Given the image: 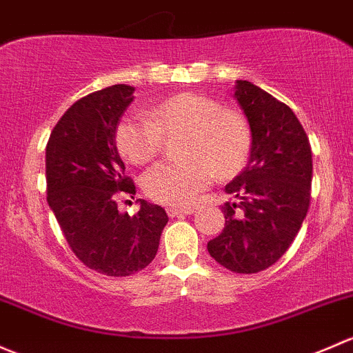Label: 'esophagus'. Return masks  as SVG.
Segmentation results:
<instances>
[{"instance_id": "34e87169", "label": "esophagus", "mask_w": 353, "mask_h": 353, "mask_svg": "<svg viewBox=\"0 0 353 353\" xmlns=\"http://www.w3.org/2000/svg\"><path fill=\"white\" fill-rule=\"evenodd\" d=\"M194 211H196V208H191V206H188V208H174V206L167 208V214H169L170 218L181 216V214H192Z\"/></svg>"}]
</instances>
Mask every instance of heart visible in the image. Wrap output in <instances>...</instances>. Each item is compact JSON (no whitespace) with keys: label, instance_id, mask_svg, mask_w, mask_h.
<instances>
[{"label":"heart","instance_id":"1","mask_svg":"<svg viewBox=\"0 0 353 353\" xmlns=\"http://www.w3.org/2000/svg\"><path fill=\"white\" fill-rule=\"evenodd\" d=\"M179 162H162L147 170L143 189L154 201L170 206L192 205L214 181L236 176L252 150V132L239 111L196 92L169 96L148 110V118L125 117L114 140L130 164L157 157L165 137H179Z\"/></svg>","mask_w":353,"mask_h":353}]
</instances>
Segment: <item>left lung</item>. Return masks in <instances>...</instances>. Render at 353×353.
Here are the masks:
<instances>
[{"label":"left lung","instance_id":"1","mask_svg":"<svg viewBox=\"0 0 353 353\" xmlns=\"http://www.w3.org/2000/svg\"><path fill=\"white\" fill-rule=\"evenodd\" d=\"M235 98L252 132L248 164L225 191V228L208 242L211 257L236 274H255L285 254L306 218L313 159L303 125L288 105L248 81H236Z\"/></svg>","mask_w":353,"mask_h":353}]
</instances>
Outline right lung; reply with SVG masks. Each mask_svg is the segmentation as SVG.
Here are the masks:
<instances>
[{
    "mask_svg": "<svg viewBox=\"0 0 353 353\" xmlns=\"http://www.w3.org/2000/svg\"><path fill=\"white\" fill-rule=\"evenodd\" d=\"M133 91L114 84L77 99L52 130L46 148L47 203L70 250L89 269L111 277L145 269L169 221L164 208L145 199L133 216L118 211V196L135 194L114 142Z\"/></svg>",
    "mask_w": 353,
    "mask_h": 353,
    "instance_id": "add662e5",
    "label": "right lung"
}]
</instances>
